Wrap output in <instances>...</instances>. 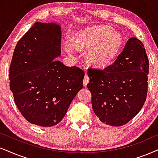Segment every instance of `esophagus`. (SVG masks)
I'll return each mask as SVG.
<instances>
[{
    "mask_svg": "<svg viewBox=\"0 0 158 158\" xmlns=\"http://www.w3.org/2000/svg\"><path fill=\"white\" fill-rule=\"evenodd\" d=\"M89 81V76L87 74H85V77H84V80H83V83H84V85L85 86H87V84H88Z\"/></svg>",
    "mask_w": 158,
    "mask_h": 158,
    "instance_id": "obj_1",
    "label": "esophagus"
}]
</instances>
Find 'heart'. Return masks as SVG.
<instances>
[{
  "mask_svg": "<svg viewBox=\"0 0 158 158\" xmlns=\"http://www.w3.org/2000/svg\"><path fill=\"white\" fill-rule=\"evenodd\" d=\"M122 44V38L110 27H97L87 32L83 39L85 47H94L89 57L98 65H105L112 60Z\"/></svg>",
  "mask_w": 158,
  "mask_h": 158,
  "instance_id": "1",
  "label": "heart"
}]
</instances>
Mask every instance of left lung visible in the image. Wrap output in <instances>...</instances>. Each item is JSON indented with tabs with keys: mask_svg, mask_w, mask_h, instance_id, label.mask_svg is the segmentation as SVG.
<instances>
[{
	"mask_svg": "<svg viewBox=\"0 0 158 158\" xmlns=\"http://www.w3.org/2000/svg\"><path fill=\"white\" fill-rule=\"evenodd\" d=\"M149 69L145 48L136 38L127 41L112 64L103 69L89 68L87 87L101 123L122 126L140 111L147 99Z\"/></svg>",
	"mask_w": 158,
	"mask_h": 158,
	"instance_id": "obj_1",
	"label": "left lung"
}]
</instances>
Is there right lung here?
Returning a JSON list of instances; mask_svg holds the SVG:
<instances>
[{
	"label": "right lung",
	"instance_id": "1",
	"mask_svg": "<svg viewBox=\"0 0 158 158\" xmlns=\"http://www.w3.org/2000/svg\"><path fill=\"white\" fill-rule=\"evenodd\" d=\"M61 30L55 23H35L18 41L9 68L15 104L29 123L58 124L83 87L85 72L54 60L60 55Z\"/></svg>",
	"mask_w": 158,
	"mask_h": 158
}]
</instances>
